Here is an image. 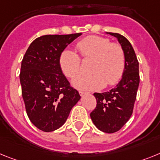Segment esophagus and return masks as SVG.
I'll use <instances>...</instances> for the list:
<instances>
[{
	"label": "esophagus",
	"instance_id": "esophagus-1",
	"mask_svg": "<svg viewBox=\"0 0 160 160\" xmlns=\"http://www.w3.org/2000/svg\"><path fill=\"white\" fill-rule=\"evenodd\" d=\"M79 93H80V96H83V95H84V94L87 93V92H84V91H79Z\"/></svg>",
	"mask_w": 160,
	"mask_h": 160
}]
</instances>
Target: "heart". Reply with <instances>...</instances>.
I'll return each mask as SVG.
<instances>
[{"instance_id": "1", "label": "heart", "mask_w": 160, "mask_h": 160, "mask_svg": "<svg viewBox=\"0 0 160 160\" xmlns=\"http://www.w3.org/2000/svg\"><path fill=\"white\" fill-rule=\"evenodd\" d=\"M76 48L84 60H92L91 76H78L80 59L71 50H65L59 57V66L64 76L75 78L72 84L81 90L94 91L116 84L122 78L126 66L124 51L119 44L111 43L109 38L92 35L79 42Z\"/></svg>"}]
</instances>
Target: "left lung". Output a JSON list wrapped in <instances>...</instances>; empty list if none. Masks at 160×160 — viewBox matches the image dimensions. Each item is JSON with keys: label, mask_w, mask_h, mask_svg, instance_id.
Instances as JSON below:
<instances>
[{"label": "left lung", "mask_w": 160, "mask_h": 160, "mask_svg": "<svg viewBox=\"0 0 160 160\" xmlns=\"http://www.w3.org/2000/svg\"><path fill=\"white\" fill-rule=\"evenodd\" d=\"M117 38L124 51L126 66L122 78L116 87L105 92H95L97 107L90 113L97 129L105 133L118 131L133 113L139 85L138 61L130 42L122 34L108 33Z\"/></svg>", "instance_id": "left-lung-1"}]
</instances>
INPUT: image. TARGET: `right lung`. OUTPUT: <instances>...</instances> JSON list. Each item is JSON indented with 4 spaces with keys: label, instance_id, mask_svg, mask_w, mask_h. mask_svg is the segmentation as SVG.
<instances>
[{
    "label": "right lung",
    "instance_id": "1",
    "mask_svg": "<svg viewBox=\"0 0 160 160\" xmlns=\"http://www.w3.org/2000/svg\"><path fill=\"white\" fill-rule=\"evenodd\" d=\"M81 34L41 36L32 42L22 61L20 82L26 113L44 132L63 126L80 99L61 71L59 57Z\"/></svg>",
    "mask_w": 160,
    "mask_h": 160
}]
</instances>
